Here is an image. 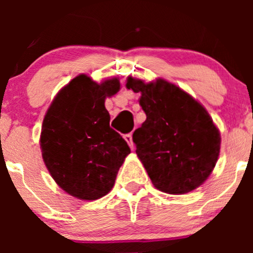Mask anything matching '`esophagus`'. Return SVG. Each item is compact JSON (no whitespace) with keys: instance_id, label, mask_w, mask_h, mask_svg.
<instances>
[{"instance_id":"1","label":"esophagus","mask_w":253,"mask_h":253,"mask_svg":"<svg viewBox=\"0 0 253 253\" xmlns=\"http://www.w3.org/2000/svg\"><path fill=\"white\" fill-rule=\"evenodd\" d=\"M124 138H125V141H126L127 143H128L129 148H131V149L133 150V149H134V144H133V141H132V133H127V134H125Z\"/></svg>"}]
</instances>
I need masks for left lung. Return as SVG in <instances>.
<instances>
[{
  "mask_svg": "<svg viewBox=\"0 0 253 253\" xmlns=\"http://www.w3.org/2000/svg\"><path fill=\"white\" fill-rule=\"evenodd\" d=\"M127 89L141 93L147 120L133 132L136 153L153 185L182 195L208 178L220 152V133L207 110L164 79L144 83L128 77Z\"/></svg>",
  "mask_w": 253,
  "mask_h": 253,
  "instance_id": "8db88e82",
  "label": "left lung"
}]
</instances>
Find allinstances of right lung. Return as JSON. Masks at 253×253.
<instances>
[{
  "instance_id": "right-lung-1",
  "label": "right lung",
  "mask_w": 253,
  "mask_h": 253,
  "mask_svg": "<svg viewBox=\"0 0 253 253\" xmlns=\"http://www.w3.org/2000/svg\"><path fill=\"white\" fill-rule=\"evenodd\" d=\"M119 89L117 78L98 84L81 75L58 91L44 117L40 148L45 165L56 183L79 200L108 195L131 153L110 127L105 109L106 96Z\"/></svg>"
}]
</instances>
